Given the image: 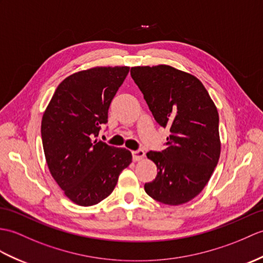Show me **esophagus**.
Instances as JSON below:
<instances>
[{
	"mask_svg": "<svg viewBox=\"0 0 263 263\" xmlns=\"http://www.w3.org/2000/svg\"><path fill=\"white\" fill-rule=\"evenodd\" d=\"M144 155L145 154H144V151L142 149H138V150L132 151V157H133V160L134 161H139V160L143 159Z\"/></svg>",
	"mask_w": 263,
	"mask_h": 263,
	"instance_id": "esophagus-1",
	"label": "esophagus"
}]
</instances>
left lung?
<instances>
[{
    "mask_svg": "<svg viewBox=\"0 0 263 263\" xmlns=\"http://www.w3.org/2000/svg\"><path fill=\"white\" fill-rule=\"evenodd\" d=\"M131 77L157 123L170 129L166 148L146 154L158 174L144 191L162 204H185L203 191L218 162L217 108L198 78L172 66L132 67Z\"/></svg>",
    "mask_w": 263,
    "mask_h": 263,
    "instance_id": "8db88e82",
    "label": "left lung"
}]
</instances>
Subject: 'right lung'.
<instances>
[{"instance_id": "right-lung-1", "label": "right lung", "mask_w": 263, "mask_h": 263, "mask_svg": "<svg viewBox=\"0 0 263 263\" xmlns=\"http://www.w3.org/2000/svg\"><path fill=\"white\" fill-rule=\"evenodd\" d=\"M129 67H95L59 84L41 121L48 168L71 201L99 204L117 185L132 161L124 148L95 140L107 123L108 107Z\"/></svg>"}]
</instances>
